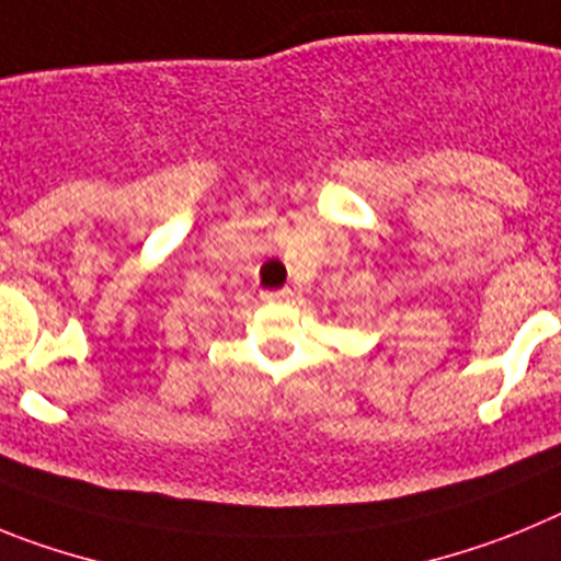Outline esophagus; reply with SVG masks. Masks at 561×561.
Segmentation results:
<instances>
[{"mask_svg":"<svg viewBox=\"0 0 561 561\" xmlns=\"http://www.w3.org/2000/svg\"><path fill=\"white\" fill-rule=\"evenodd\" d=\"M264 304H289L291 300V289H277V291H264L261 295Z\"/></svg>","mask_w":561,"mask_h":561,"instance_id":"obj_1","label":"esophagus"}]
</instances>
